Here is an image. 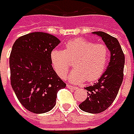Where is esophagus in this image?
<instances>
[{
  "label": "esophagus",
  "mask_w": 134,
  "mask_h": 134,
  "mask_svg": "<svg viewBox=\"0 0 134 134\" xmlns=\"http://www.w3.org/2000/svg\"><path fill=\"white\" fill-rule=\"evenodd\" d=\"M66 87H68V88H70V89H77V87L76 86H72V85H70V84H68V85H66Z\"/></svg>",
  "instance_id": "34e87169"
}]
</instances>
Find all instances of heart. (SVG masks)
<instances>
[{"mask_svg":"<svg viewBox=\"0 0 134 134\" xmlns=\"http://www.w3.org/2000/svg\"><path fill=\"white\" fill-rule=\"evenodd\" d=\"M74 60L75 68L70 74L69 80L75 83L94 81L102 76L107 68L109 51L103 43L78 37L66 42L64 50L55 49L51 52L52 66L60 77H66L71 62Z\"/></svg>","mask_w":134,"mask_h":134,"instance_id":"b5f03b06","label":"heart"}]
</instances>
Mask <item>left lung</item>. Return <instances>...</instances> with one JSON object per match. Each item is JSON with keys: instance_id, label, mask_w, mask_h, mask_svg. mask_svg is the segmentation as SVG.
Here are the masks:
<instances>
[{"instance_id": "left-lung-1", "label": "left lung", "mask_w": 134, "mask_h": 134, "mask_svg": "<svg viewBox=\"0 0 134 134\" xmlns=\"http://www.w3.org/2000/svg\"><path fill=\"white\" fill-rule=\"evenodd\" d=\"M100 36L111 52L108 68L98 82L85 87L87 91V99L79 104L82 111L90 113H99L110 107L119 91L124 79L125 57L117 38L103 31H94Z\"/></svg>"}]
</instances>
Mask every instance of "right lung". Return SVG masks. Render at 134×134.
Here are the masks:
<instances>
[{
    "label": "right lung",
    "mask_w": 134,
    "mask_h": 134,
    "mask_svg": "<svg viewBox=\"0 0 134 134\" xmlns=\"http://www.w3.org/2000/svg\"><path fill=\"white\" fill-rule=\"evenodd\" d=\"M60 41L46 32L20 36L10 55V84L19 102L28 111L44 113L56 104L57 92L66 83L53 70L51 52Z\"/></svg>",
    "instance_id": "obj_1"
}]
</instances>
